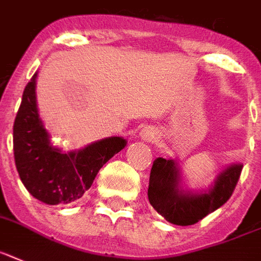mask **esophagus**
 Wrapping results in <instances>:
<instances>
[{
    "mask_svg": "<svg viewBox=\"0 0 261 261\" xmlns=\"http://www.w3.org/2000/svg\"><path fill=\"white\" fill-rule=\"evenodd\" d=\"M140 137L144 141H153L157 137V132L154 130V128L152 126H144L141 130H140Z\"/></svg>",
    "mask_w": 261,
    "mask_h": 261,
    "instance_id": "34e87169",
    "label": "esophagus"
}]
</instances>
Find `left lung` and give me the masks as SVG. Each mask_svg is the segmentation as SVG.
I'll use <instances>...</instances> for the list:
<instances>
[{
	"label": "left lung",
	"instance_id": "1",
	"mask_svg": "<svg viewBox=\"0 0 261 261\" xmlns=\"http://www.w3.org/2000/svg\"><path fill=\"white\" fill-rule=\"evenodd\" d=\"M242 163L228 165L212 185L201 191L184 188L181 168L174 159L157 157L149 176L148 199L159 215L174 225H193L227 203L242 173Z\"/></svg>",
	"mask_w": 261,
	"mask_h": 261
}]
</instances>
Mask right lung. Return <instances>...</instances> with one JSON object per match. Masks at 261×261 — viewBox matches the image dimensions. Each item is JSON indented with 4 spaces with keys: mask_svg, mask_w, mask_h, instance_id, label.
<instances>
[{
    "mask_svg": "<svg viewBox=\"0 0 261 261\" xmlns=\"http://www.w3.org/2000/svg\"><path fill=\"white\" fill-rule=\"evenodd\" d=\"M37 72L25 87L13 126V150L19 178L28 192L49 205L83 197L102 165L124 149V137H107L81 149L64 152L50 141L38 115Z\"/></svg>",
    "mask_w": 261,
    "mask_h": 261,
    "instance_id": "add662e5",
    "label": "right lung"
}]
</instances>
